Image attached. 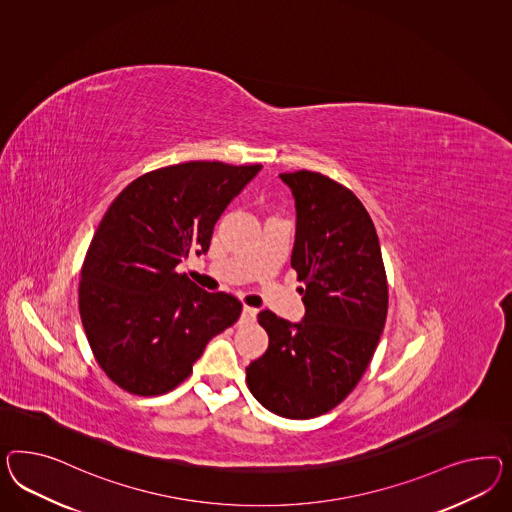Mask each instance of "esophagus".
I'll list each match as a JSON object with an SVG mask.
<instances>
[{
    "mask_svg": "<svg viewBox=\"0 0 512 512\" xmlns=\"http://www.w3.org/2000/svg\"><path fill=\"white\" fill-rule=\"evenodd\" d=\"M255 317H257V309H253L249 305L242 307V322H251V320H255Z\"/></svg>",
    "mask_w": 512,
    "mask_h": 512,
    "instance_id": "1",
    "label": "esophagus"
}]
</instances>
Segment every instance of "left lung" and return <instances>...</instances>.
Here are the masks:
<instances>
[{
  "label": "left lung",
  "mask_w": 512,
  "mask_h": 512,
  "mask_svg": "<svg viewBox=\"0 0 512 512\" xmlns=\"http://www.w3.org/2000/svg\"><path fill=\"white\" fill-rule=\"evenodd\" d=\"M279 179L294 197L291 266L305 315L259 313L270 341L246 380L272 414L311 419L345 401L371 363L386 324V270L373 220L348 188L305 169Z\"/></svg>",
  "instance_id": "8db88e82"
}]
</instances>
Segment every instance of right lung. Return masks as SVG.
Listing matches in <instances>:
<instances>
[{"mask_svg": "<svg viewBox=\"0 0 512 512\" xmlns=\"http://www.w3.org/2000/svg\"><path fill=\"white\" fill-rule=\"evenodd\" d=\"M263 166L186 162L130 182L87 249L80 317L102 371L128 393L162 395L184 382L208 341L242 305L175 268L210 248L216 221Z\"/></svg>", "mask_w": 512, "mask_h": 512, "instance_id": "1", "label": "right lung"}]
</instances>
